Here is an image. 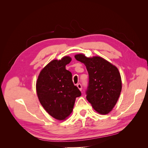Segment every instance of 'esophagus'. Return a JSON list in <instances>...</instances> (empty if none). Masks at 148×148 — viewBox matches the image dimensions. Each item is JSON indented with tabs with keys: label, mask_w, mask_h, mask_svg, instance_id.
I'll use <instances>...</instances> for the list:
<instances>
[{
	"label": "esophagus",
	"mask_w": 148,
	"mask_h": 148,
	"mask_svg": "<svg viewBox=\"0 0 148 148\" xmlns=\"http://www.w3.org/2000/svg\"><path fill=\"white\" fill-rule=\"evenodd\" d=\"M77 87H78V88L79 89L80 91H82V86L81 84H80V83H78V84H77Z\"/></svg>",
	"instance_id": "esophagus-1"
}]
</instances>
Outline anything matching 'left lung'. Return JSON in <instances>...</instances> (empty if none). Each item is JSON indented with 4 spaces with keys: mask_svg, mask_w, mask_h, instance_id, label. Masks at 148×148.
Returning a JSON list of instances; mask_svg holds the SVG:
<instances>
[{
    "mask_svg": "<svg viewBox=\"0 0 148 148\" xmlns=\"http://www.w3.org/2000/svg\"><path fill=\"white\" fill-rule=\"evenodd\" d=\"M75 58L85 65L88 72L87 100L98 113L109 114L122 91V80L118 69L100 57L88 58L84 54H77Z\"/></svg>",
    "mask_w": 148,
    "mask_h": 148,
    "instance_id": "8db88e82",
    "label": "left lung"
}]
</instances>
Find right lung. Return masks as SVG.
Listing matches in <instances>:
<instances>
[{"mask_svg":"<svg viewBox=\"0 0 148 148\" xmlns=\"http://www.w3.org/2000/svg\"><path fill=\"white\" fill-rule=\"evenodd\" d=\"M71 60L70 57L65 56L49 62L41 71L36 82L40 103L49 115L59 120L70 115L76 98L82 95L73 83L72 74L65 69Z\"/></svg>","mask_w":148,"mask_h":148,"instance_id":"right-lung-1","label":"right lung"}]
</instances>
